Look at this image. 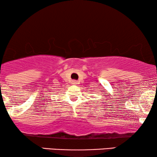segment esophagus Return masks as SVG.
I'll return each mask as SVG.
<instances>
[{
  "instance_id": "34e87169",
  "label": "esophagus",
  "mask_w": 157,
  "mask_h": 157,
  "mask_svg": "<svg viewBox=\"0 0 157 157\" xmlns=\"http://www.w3.org/2000/svg\"><path fill=\"white\" fill-rule=\"evenodd\" d=\"M73 83H74V84H76V83H77V81L74 80V81H73Z\"/></svg>"
}]
</instances>
